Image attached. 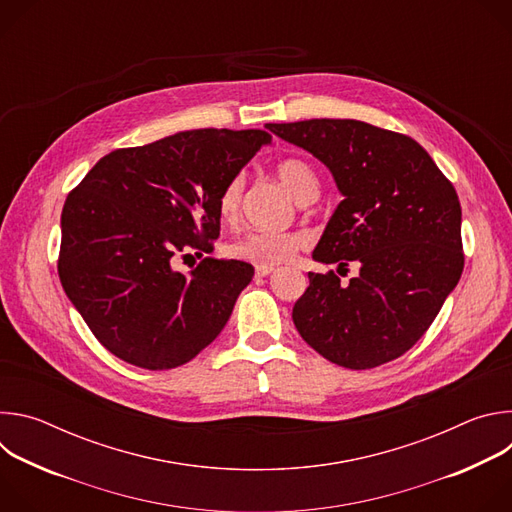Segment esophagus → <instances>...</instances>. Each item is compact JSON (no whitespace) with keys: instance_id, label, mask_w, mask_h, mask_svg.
Instances as JSON below:
<instances>
[{"instance_id":"1","label":"esophagus","mask_w":512,"mask_h":512,"mask_svg":"<svg viewBox=\"0 0 512 512\" xmlns=\"http://www.w3.org/2000/svg\"><path fill=\"white\" fill-rule=\"evenodd\" d=\"M275 269L273 267H263V265H259L257 269H255V275L257 277H267V275H271Z\"/></svg>"}]
</instances>
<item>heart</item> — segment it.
Here are the masks:
<instances>
[{
    "label": "heart",
    "mask_w": 512,
    "mask_h": 512,
    "mask_svg": "<svg viewBox=\"0 0 512 512\" xmlns=\"http://www.w3.org/2000/svg\"><path fill=\"white\" fill-rule=\"evenodd\" d=\"M275 176L281 186L294 196L300 204L312 202L320 192V178L316 170L300 158H287L275 166ZM243 198V176H235L223 188L218 198V216L225 223L237 221L239 208ZM306 245V237L298 233H249L243 239L229 245V253L235 259L249 261L253 265L275 267L287 263L302 247Z\"/></svg>",
    "instance_id": "b5f03b06"
}]
</instances>
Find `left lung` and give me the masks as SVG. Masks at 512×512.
I'll return each mask as SVG.
<instances>
[{"mask_svg":"<svg viewBox=\"0 0 512 512\" xmlns=\"http://www.w3.org/2000/svg\"><path fill=\"white\" fill-rule=\"evenodd\" d=\"M265 127L320 160L342 194L312 259L358 263L348 285L332 271L308 273L310 285L291 312L300 336L354 371L401 356L425 334L464 269L454 186L415 139L371 123Z\"/></svg>","mask_w":512,"mask_h":512,"instance_id":"1","label":"left lung"}]
</instances>
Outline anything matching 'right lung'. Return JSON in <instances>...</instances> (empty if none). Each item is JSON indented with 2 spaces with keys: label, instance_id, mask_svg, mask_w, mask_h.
Wrapping results in <instances>:
<instances>
[{
  "label": "right lung",
  "instance_id": "obj_1",
  "mask_svg": "<svg viewBox=\"0 0 512 512\" xmlns=\"http://www.w3.org/2000/svg\"><path fill=\"white\" fill-rule=\"evenodd\" d=\"M269 143L261 129L180 131L107 154L68 194L60 283L109 352L166 371L221 334L253 265L206 257L182 273L172 259L210 251L223 188Z\"/></svg>",
  "mask_w": 512,
  "mask_h": 512
}]
</instances>
